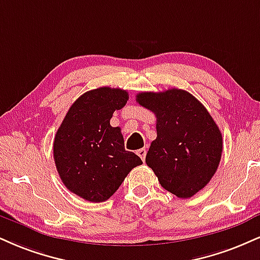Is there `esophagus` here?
I'll list each match as a JSON object with an SVG mask.
<instances>
[{
    "label": "esophagus",
    "mask_w": 260,
    "mask_h": 260,
    "mask_svg": "<svg viewBox=\"0 0 260 260\" xmlns=\"http://www.w3.org/2000/svg\"><path fill=\"white\" fill-rule=\"evenodd\" d=\"M137 155H138L139 157L144 161V160H145V156H146V150L145 149H139L138 151H137Z\"/></svg>",
    "instance_id": "34e87169"
}]
</instances>
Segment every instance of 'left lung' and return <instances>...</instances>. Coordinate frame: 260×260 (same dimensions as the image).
<instances>
[{
  "label": "left lung",
  "mask_w": 260,
  "mask_h": 260,
  "mask_svg": "<svg viewBox=\"0 0 260 260\" xmlns=\"http://www.w3.org/2000/svg\"><path fill=\"white\" fill-rule=\"evenodd\" d=\"M137 102L156 116L157 137L146 154V165L164 189L179 199L191 198L207 185L219 166L223 138L217 123L183 89L142 92Z\"/></svg>",
  "instance_id": "1"
}]
</instances>
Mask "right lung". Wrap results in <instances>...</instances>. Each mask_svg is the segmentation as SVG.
Masks as SVG:
<instances>
[{
	"label": "right lung",
	"instance_id": "1",
	"mask_svg": "<svg viewBox=\"0 0 260 260\" xmlns=\"http://www.w3.org/2000/svg\"><path fill=\"white\" fill-rule=\"evenodd\" d=\"M128 100L127 90L100 87L75 100L55 134L53 155L64 185L90 202L110 199L127 174L143 162L124 150L114 111Z\"/></svg>",
	"mask_w": 260,
	"mask_h": 260
}]
</instances>
